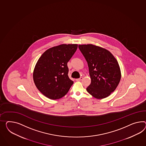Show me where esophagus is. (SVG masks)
Segmentation results:
<instances>
[{
    "instance_id": "1",
    "label": "esophagus",
    "mask_w": 146,
    "mask_h": 146,
    "mask_svg": "<svg viewBox=\"0 0 146 146\" xmlns=\"http://www.w3.org/2000/svg\"><path fill=\"white\" fill-rule=\"evenodd\" d=\"M82 77H80L79 78L76 79V81H80V80H82Z\"/></svg>"
}]
</instances>
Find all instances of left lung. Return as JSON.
<instances>
[{
  "label": "left lung",
  "mask_w": 146,
  "mask_h": 146,
  "mask_svg": "<svg viewBox=\"0 0 146 146\" xmlns=\"http://www.w3.org/2000/svg\"><path fill=\"white\" fill-rule=\"evenodd\" d=\"M87 62L91 83L86 90L97 99L108 97L118 86L121 73L118 62L108 50L93 44L79 45Z\"/></svg>",
  "instance_id": "8db88e82"
}]
</instances>
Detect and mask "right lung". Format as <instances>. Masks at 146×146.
<instances>
[{"instance_id": "1", "label": "right lung", "mask_w": 146, "mask_h": 146, "mask_svg": "<svg viewBox=\"0 0 146 146\" xmlns=\"http://www.w3.org/2000/svg\"><path fill=\"white\" fill-rule=\"evenodd\" d=\"M78 45L63 44L48 49L38 59L34 69V82L38 90L51 100L67 93L74 82L68 77V62Z\"/></svg>"}]
</instances>
